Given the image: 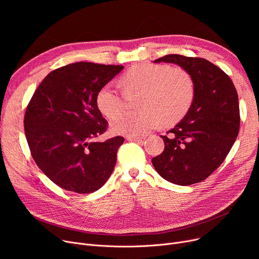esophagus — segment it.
Instances as JSON below:
<instances>
[{"label": "esophagus", "instance_id": "obj_1", "mask_svg": "<svg viewBox=\"0 0 259 259\" xmlns=\"http://www.w3.org/2000/svg\"><path fill=\"white\" fill-rule=\"evenodd\" d=\"M128 141H131V142H139L141 140H143L142 137H127L126 138Z\"/></svg>", "mask_w": 259, "mask_h": 259}]
</instances>
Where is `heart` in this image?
<instances>
[{"label":"heart","instance_id":"1","mask_svg":"<svg viewBox=\"0 0 259 259\" xmlns=\"http://www.w3.org/2000/svg\"><path fill=\"white\" fill-rule=\"evenodd\" d=\"M124 92L131 97L140 93L139 110L126 112L112 122L116 133L138 137L154 129L161 121L170 126L182 119L195 98V85L186 70L173 69L165 64H140L122 75ZM99 110L115 118L126 106V98L114 85L106 84L97 94Z\"/></svg>","mask_w":259,"mask_h":259}]
</instances>
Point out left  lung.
I'll return each mask as SVG.
<instances>
[{
  "label": "left lung",
  "instance_id": "left-lung-1",
  "mask_svg": "<svg viewBox=\"0 0 259 259\" xmlns=\"http://www.w3.org/2000/svg\"><path fill=\"white\" fill-rule=\"evenodd\" d=\"M180 65L192 76L195 98L185 118L166 135L162 153L152 158L170 183L189 186L206 180L232 148L240 125L238 95L232 79L206 59L168 54L154 61Z\"/></svg>",
  "mask_w": 259,
  "mask_h": 259
}]
</instances>
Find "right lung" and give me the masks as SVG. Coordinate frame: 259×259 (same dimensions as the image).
Returning <instances> with one entry per match:
<instances>
[{"mask_svg": "<svg viewBox=\"0 0 259 259\" xmlns=\"http://www.w3.org/2000/svg\"><path fill=\"white\" fill-rule=\"evenodd\" d=\"M122 69L89 62L60 67L42 80L27 105L24 129L32 158L47 178L68 191H97L114 169L125 140L95 141L108 128L97 94Z\"/></svg>", "mask_w": 259, "mask_h": 259, "instance_id": "right-lung-1", "label": "right lung"}]
</instances>
